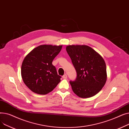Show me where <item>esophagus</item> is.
I'll use <instances>...</instances> for the list:
<instances>
[{"label": "esophagus", "mask_w": 129, "mask_h": 129, "mask_svg": "<svg viewBox=\"0 0 129 129\" xmlns=\"http://www.w3.org/2000/svg\"><path fill=\"white\" fill-rule=\"evenodd\" d=\"M63 78L64 79H66L67 78V76L66 74H64V75L63 76Z\"/></svg>", "instance_id": "esophagus-1"}]
</instances>
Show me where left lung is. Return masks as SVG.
<instances>
[{
  "label": "left lung",
  "mask_w": 129,
  "mask_h": 129,
  "mask_svg": "<svg viewBox=\"0 0 129 129\" xmlns=\"http://www.w3.org/2000/svg\"><path fill=\"white\" fill-rule=\"evenodd\" d=\"M66 50L77 72L76 80L70 82L73 91L83 98L94 96L103 88L107 80L104 58L87 45H68Z\"/></svg>",
  "instance_id": "left-lung-1"
}]
</instances>
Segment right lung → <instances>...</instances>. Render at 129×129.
Listing matches in <instances>:
<instances>
[{
  "label": "right lung",
  "mask_w": 129,
  "mask_h": 129,
  "mask_svg": "<svg viewBox=\"0 0 129 129\" xmlns=\"http://www.w3.org/2000/svg\"><path fill=\"white\" fill-rule=\"evenodd\" d=\"M62 45H41L33 49L24 57L21 73L24 83L33 92L45 94L52 91L60 82L52 62Z\"/></svg>",
  "instance_id": "1"
}]
</instances>
